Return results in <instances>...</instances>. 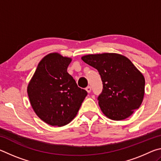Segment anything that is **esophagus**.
Listing matches in <instances>:
<instances>
[{
	"mask_svg": "<svg viewBox=\"0 0 161 161\" xmlns=\"http://www.w3.org/2000/svg\"><path fill=\"white\" fill-rule=\"evenodd\" d=\"M86 91L87 92H88V93H90L91 91H92L91 86H87L86 88Z\"/></svg>",
	"mask_w": 161,
	"mask_h": 161,
	"instance_id": "34e87169",
	"label": "esophagus"
}]
</instances>
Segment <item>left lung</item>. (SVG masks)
Listing matches in <instances>:
<instances>
[{"label":"left lung","mask_w":161,"mask_h":161,"mask_svg":"<svg viewBox=\"0 0 161 161\" xmlns=\"http://www.w3.org/2000/svg\"><path fill=\"white\" fill-rule=\"evenodd\" d=\"M81 59L97 69L102 78L103 89L98 101L106 116L121 121L140 107L145 79L129 59L116 53H103L84 55Z\"/></svg>","instance_id":"8db88e82"}]
</instances>
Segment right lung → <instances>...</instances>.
Listing matches in <instances>:
<instances>
[{
    "instance_id": "1",
    "label": "right lung",
    "mask_w": 161,
    "mask_h": 161,
    "mask_svg": "<svg viewBox=\"0 0 161 161\" xmlns=\"http://www.w3.org/2000/svg\"><path fill=\"white\" fill-rule=\"evenodd\" d=\"M72 59L50 53L39 62L28 86V94L35 114L51 126L71 122L87 95L67 72Z\"/></svg>"
}]
</instances>
